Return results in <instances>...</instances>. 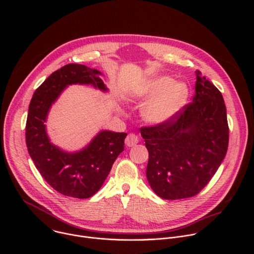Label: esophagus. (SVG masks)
I'll use <instances>...</instances> for the list:
<instances>
[{"mask_svg": "<svg viewBox=\"0 0 254 254\" xmlns=\"http://www.w3.org/2000/svg\"><path fill=\"white\" fill-rule=\"evenodd\" d=\"M125 141H126V144H127V147H134L135 144L138 142V137L135 134H133V133H129L127 136Z\"/></svg>", "mask_w": 254, "mask_h": 254, "instance_id": "obj_1", "label": "esophagus"}]
</instances>
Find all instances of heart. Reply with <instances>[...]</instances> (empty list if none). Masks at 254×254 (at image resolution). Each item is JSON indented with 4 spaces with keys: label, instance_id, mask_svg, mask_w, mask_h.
Returning a JSON list of instances; mask_svg holds the SVG:
<instances>
[{
    "label": "heart",
    "instance_id": "heart-1",
    "mask_svg": "<svg viewBox=\"0 0 254 254\" xmlns=\"http://www.w3.org/2000/svg\"><path fill=\"white\" fill-rule=\"evenodd\" d=\"M133 96L138 101H147L140 111L143 122L160 127L173 121L184 110L190 88L184 81H175L170 76L160 75L143 81Z\"/></svg>",
    "mask_w": 254,
    "mask_h": 254
}]
</instances>
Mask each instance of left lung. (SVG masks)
Returning a JSON list of instances; mask_svg holds the SVG:
<instances>
[{"label": "left lung", "instance_id": "obj_1", "mask_svg": "<svg viewBox=\"0 0 254 254\" xmlns=\"http://www.w3.org/2000/svg\"><path fill=\"white\" fill-rule=\"evenodd\" d=\"M193 102L170 123L140 128L149 151L147 179L166 200L197 195L223 162L229 139L221 92L196 70Z\"/></svg>", "mask_w": 254, "mask_h": 254}]
</instances>
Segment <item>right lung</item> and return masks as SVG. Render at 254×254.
<instances>
[{
    "instance_id": "1",
    "label": "right lung",
    "mask_w": 254,
    "mask_h": 254,
    "mask_svg": "<svg viewBox=\"0 0 254 254\" xmlns=\"http://www.w3.org/2000/svg\"><path fill=\"white\" fill-rule=\"evenodd\" d=\"M97 69L67 64L56 70L37 88L29 105L26 143L29 155L46 182L62 195L78 199L93 196L103 185L112 167L124 151L126 132L99 130L85 147L68 152L54 144L47 132L52 105L73 84L91 85L102 92L108 88Z\"/></svg>"
}]
</instances>
